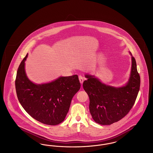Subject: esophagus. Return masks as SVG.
Wrapping results in <instances>:
<instances>
[{
    "label": "esophagus",
    "instance_id": "1",
    "mask_svg": "<svg viewBox=\"0 0 153 153\" xmlns=\"http://www.w3.org/2000/svg\"><path fill=\"white\" fill-rule=\"evenodd\" d=\"M79 81H80V83L81 84H82L83 83V77L82 76H81V75H79Z\"/></svg>",
    "mask_w": 153,
    "mask_h": 153
}]
</instances>
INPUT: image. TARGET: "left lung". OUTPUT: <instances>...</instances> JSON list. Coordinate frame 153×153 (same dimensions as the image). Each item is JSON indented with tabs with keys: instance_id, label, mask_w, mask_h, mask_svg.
I'll use <instances>...</instances> for the list:
<instances>
[{
	"instance_id": "left-lung-1",
	"label": "left lung",
	"mask_w": 153,
	"mask_h": 153,
	"mask_svg": "<svg viewBox=\"0 0 153 153\" xmlns=\"http://www.w3.org/2000/svg\"><path fill=\"white\" fill-rule=\"evenodd\" d=\"M83 88L88 94L89 110L93 120L101 125H111L126 116L136 101L140 78L135 59L132 57L130 78L126 85L114 88L101 83L98 79L86 75Z\"/></svg>"
}]
</instances>
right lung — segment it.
<instances>
[{"instance_id":"right-lung-1","label":"right lung","mask_w":153,"mask_h":153,"mask_svg":"<svg viewBox=\"0 0 153 153\" xmlns=\"http://www.w3.org/2000/svg\"><path fill=\"white\" fill-rule=\"evenodd\" d=\"M27 57V54L16 73L18 99L26 112L36 120L47 125H57L65 120L73 97L80 89L78 76H61L50 83L36 85L27 78L25 73Z\"/></svg>"}]
</instances>
